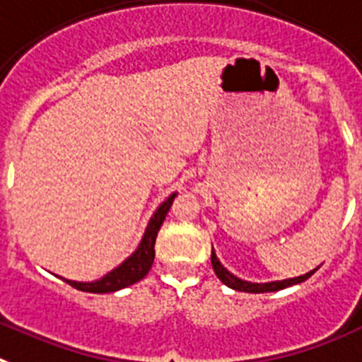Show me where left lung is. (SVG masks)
<instances>
[{
	"instance_id": "8db88e82",
	"label": "left lung",
	"mask_w": 362,
	"mask_h": 362,
	"mask_svg": "<svg viewBox=\"0 0 362 362\" xmlns=\"http://www.w3.org/2000/svg\"><path fill=\"white\" fill-rule=\"evenodd\" d=\"M211 264H213V269H215L216 276H218L220 281L224 282L228 288H231V290H237V291H246V293H268V291L284 290V288H288V286L300 284V282H304L306 279H310V276H312L313 273L319 269V266H317V268L312 269V272L304 273V275H300V276L284 279V281L251 282V281H244V279H240V276L233 275V273L229 272L228 268H224V266H222V262L218 260V257H216L215 250L211 251Z\"/></svg>"
}]
</instances>
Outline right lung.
<instances>
[{"instance_id":"1","label":"right lung","mask_w":362,"mask_h":362,"mask_svg":"<svg viewBox=\"0 0 362 362\" xmlns=\"http://www.w3.org/2000/svg\"><path fill=\"white\" fill-rule=\"evenodd\" d=\"M177 194V191L171 193L168 199L163 200V202L156 207V211L151 215L149 222H147V228L146 231H144L142 240H140L136 250H134L124 262L118 264L115 269H111V272L105 273L103 276H100V279L90 282L71 281V279H65V276H59V279L67 282V284H71L72 288L87 291V293H112V291L124 290L127 286L136 284L138 281H142L144 276L149 273L151 266H153V260H155L156 235H158L160 226H162L163 218L168 215L169 207H171L173 200H175Z\"/></svg>"}]
</instances>
